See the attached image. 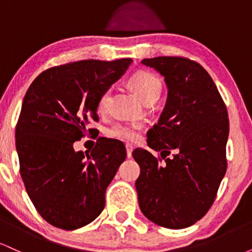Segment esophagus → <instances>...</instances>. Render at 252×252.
Masks as SVG:
<instances>
[{
    "instance_id": "esophagus-1",
    "label": "esophagus",
    "mask_w": 252,
    "mask_h": 252,
    "mask_svg": "<svg viewBox=\"0 0 252 252\" xmlns=\"http://www.w3.org/2000/svg\"><path fill=\"white\" fill-rule=\"evenodd\" d=\"M126 156H128V158H131V153H132V146L131 144H126Z\"/></svg>"
}]
</instances>
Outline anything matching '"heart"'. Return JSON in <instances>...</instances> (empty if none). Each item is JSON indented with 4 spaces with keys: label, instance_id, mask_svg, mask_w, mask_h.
Here are the masks:
<instances>
[{
    "label": "heart",
    "instance_id": "b5f03b06",
    "mask_svg": "<svg viewBox=\"0 0 252 252\" xmlns=\"http://www.w3.org/2000/svg\"><path fill=\"white\" fill-rule=\"evenodd\" d=\"M129 86L134 90L142 102L148 105V104H154L158 99L162 92L163 84L160 77L148 71H137L129 78ZM110 97H111V89H108L103 92L99 98L98 108L99 110H104L108 105ZM141 129V124L131 123V124H116L111 130L110 135L112 137L120 138L124 141H136L138 138V131Z\"/></svg>",
    "mask_w": 252,
    "mask_h": 252
}]
</instances>
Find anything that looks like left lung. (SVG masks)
<instances>
[{
	"label": "left lung",
	"mask_w": 252,
	"mask_h": 252,
	"mask_svg": "<svg viewBox=\"0 0 252 252\" xmlns=\"http://www.w3.org/2000/svg\"><path fill=\"white\" fill-rule=\"evenodd\" d=\"M141 63L164 77L168 94L160 120L147 132L148 147L161 158L142 148L132 152L141 168L138 205L160 226L189 227L212 206L226 173V106L198 63L181 57Z\"/></svg>",
	"instance_id": "left-lung-1"
}]
</instances>
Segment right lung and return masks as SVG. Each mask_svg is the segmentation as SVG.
Masks as SVG:
<instances>
[{"instance_id": "right-lung-1", "label": "right lung", "mask_w": 252, "mask_h": 252, "mask_svg": "<svg viewBox=\"0 0 252 252\" xmlns=\"http://www.w3.org/2000/svg\"><path fill=\"white\" fill-rule=\"evenodd\" d=\"M132 60H82L43 71L24 98L15 130L20 173L37 212L53 226L76 230L94 221L105 206V190L126 147L99 137L91 152L73 143L96 129L104 91L128 70Z\"/></svg>"}]
</instances>
